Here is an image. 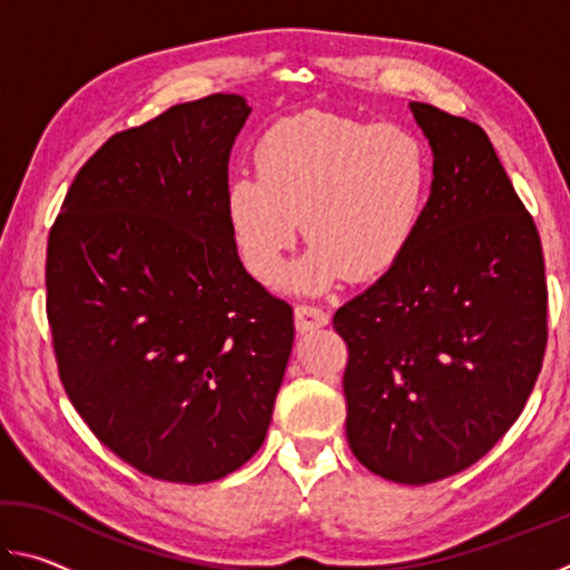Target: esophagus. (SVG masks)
<instances>
[{"label": "esophagus", "mask_w": 570, "mask_h": 570, "mask_svg": "<svg viewBox=\"0 0 570 570\" xmlns=\"http://www.w3.org/2000/svg\"><path fill=\"white\" fill-rule=\"evenodd\" d=\"M294 324H296V332H312V330H320V326L330 324V314L324 312L320 306H312V304H296L294 308Z\"/></svg>", "instance_id": "obj_1"}]
</instances>
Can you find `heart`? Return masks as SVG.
Wrapping results in <instances>:
<instances>
[{"mask_svg": "<svg viewBox=\"0 0 570 570\" xmlns=\"http://www.w3.org/2000/svg\"><path fill=\"white\" fill-rule=\"evenodd\" d=\"M430 190L432 156L420 135L302 115L264 135L256 178L228 183V234L240 264L264 284L282 276L298 220L312 248L294 266V288L316 294L342 276L377 282L417 238Z\"/></svg>", "mask_w": 570, "mask_h": 570, "instance_id": "obj_1", "label": "heart"}]
</instances>
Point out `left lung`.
I'll return each mask as SVG.
<instances>
[{"label": "left lung", "mask_w": 570, "mask_h": 570, "mask_svg": "<svg viewBox=\"0 0 570 570\" xmlns=\"http://www.w3.org/2000/svg\"><path fill=\"white\" fill-rule=\"evenodd\" d=\"M435 166L402 262L334 314L346 440L374 475L428 485L470 468L523 412L548 344L540 236L480 125L410 105Z\"/></svg>", "instance_id": "1"}]
</instances>
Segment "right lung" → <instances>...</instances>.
Segmentation results:
<instances>
[{"instance_id": "right-lung-1", "label": "right lung", "mask_w": 570, "mask_h": 570, "mask_svg": "<svg viewBox=\"0 0 570 570\" xmlns=\"http://www.w3.org/2000/svg\"><path fill=\"white\" fill-rule=\"evenodd\" d=\"M240 95L173 105L77 170L47 238L62 387L105 448L150 478L210 482L262 448L294 312L228 234Z\"/></svg>"}]
</instances>
